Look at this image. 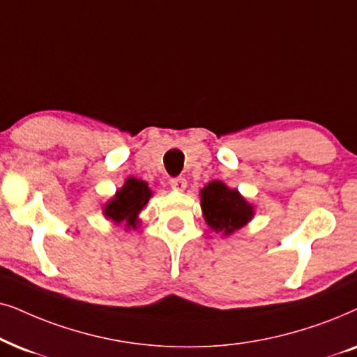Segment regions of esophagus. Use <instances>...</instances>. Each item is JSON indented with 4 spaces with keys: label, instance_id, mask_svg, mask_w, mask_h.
Masks as SVG:
<instances>
[{
    "label": "esophagus",
    "instance_id": "34e87169",
    "mask_svg": "<svg viewBox=\"0 0 357 357\" xmlns=\"http://www.w3.org/2000/svg\"><path fill=\"white\" fill-rule=\"evenodd\" d=\"M169 186L176 189V191H184L188 186V181L183 178V176H178V178H171L169 179Z\"/></svg>",
    "mask_w": 357,
    "mask_h": 357
}]
</instances>
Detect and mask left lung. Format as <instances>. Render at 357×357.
Here are the masks:
<instances>
[{
    "label": "left lung",
    "instance_id": "obj_1",
    "mask_svg": "<svg viewBox=\"0 0 357 357\" xmlns=\"http://www.w3.org/2000/svg\"><path fill=\"white\" fill-rule=\"evenodd\" d=\"M201 206L207 225L217 234L230 235L253 217V207L236 189L220 181L208 183L201 191Z\"/></svg>",
    "mask_w": 357,
    "mask_h": 357
}]
</instances>
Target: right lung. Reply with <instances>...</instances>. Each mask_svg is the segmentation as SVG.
<instances>
[{"label": "right lung", "instance_id": "1", "mask_svg": "<svg viewBox=\"0 0 357 357\" xmlns=\"http://www.w3.org/2000/svg\"><path fill=\"white\" fill-rule=\"evenodd\" d=\"M150 196L151 191L149 184L142 179L129 178L104 208V215L116 223L126 222V227L135 228L139 223L137 215L146 206Z\"/></svg>", "mask_w": 357, "mask_h": 357}]
</instances>
